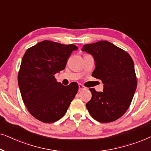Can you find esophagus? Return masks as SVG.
<instances>
[{
	"label": "esophagus",
	"mask_w": 151,
	"mask_h": 151,
	"mask_svg": "<svg viewBox=\"0 0 151 151\" xmlns=\"http://www.w3.org/2000/svg\"><path fill=\"white\" fill-rule=\"evenodd\" d=\"M86 90V88L83 85H81V84H79V90Z\"/></svg>",
	"instance_id": "obj_1"
}]
</instances>
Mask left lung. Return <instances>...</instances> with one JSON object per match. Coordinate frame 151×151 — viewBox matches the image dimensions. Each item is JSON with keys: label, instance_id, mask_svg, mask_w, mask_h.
Listing matches in <instances>:
<instances>
[{"label": "left lung", "instance_id": "1", "mask_svg": "<svg viewBox=\"0 0 151 151\" xmlns=\"http://www.w3.org/2000/svg\"><path fill=\"white\" fill-rule=\"evenodd\" d=\"M81 50L92 56V77L101 80L103 92L90 88L92 98L86 108L92 118L101 123L114 122L126 112L137 88L134 63L128 53L106 41L86 44Z\"/></svg>", "mask_w": 151, "mask_h": 151}]
</instances>
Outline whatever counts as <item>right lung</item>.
Listing matches in <instances>:
<instances>
[{"label": "right lung", "instance_id": "add662e5", "mask_svg": "<svg viewBox=\"0 0 151 151\" xmlns=\"http://www.w3.org/2000/svg\"><path fill=\"white\" fill-rule=\"evenodd\" d=\"M78 50L73 44L63 45L43 41L26 50L18 75L22 99L30 114L45 123L63 117L79 86H67L57 81L55 74L65 69L71 52Z\"/></svg>", "mask_w": 151, "mask_h": 151}]
</instances>
